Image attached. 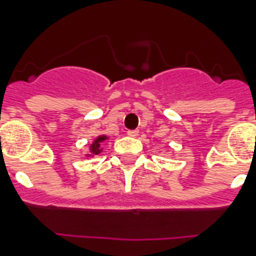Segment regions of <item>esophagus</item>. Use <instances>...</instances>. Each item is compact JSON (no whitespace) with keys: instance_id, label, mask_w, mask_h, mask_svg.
Instances as JSON below:
<instances>
[{"instance_id":"1","label":"esophagus","mask_w":256,"mask_h":256,"mask_svg":"<svg viewBox=\"0 0 256 256\" xmlns=\"http://www.w3.org/2000/svg\"><path fill=\"white\" fill-rule=\"evenodd\" d=\"M138 130H128V136H132V138H136V136H138Z\"/></svg>"}]
</instances>
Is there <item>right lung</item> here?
I'll use <instances>...</instances> for the list:
<instances>
[{
    "mask_svg": "<svg viewBox=\"0 0 256 256\" xmlns=\"http://www.w3.org/2000/svg\"><path fill=\"white\" fill-rule=\"evenodd\" d=\"M110 136H106V134H100V136H96L94 140H92V142L90 144H88V150L86 152L85 154V158H92V156H98V154H100V152H104V144L106 142V140H108Z\"/></svg>",
    "mask_w": 256,
    "mask_h": 256,
    "instance_id": "add662e5",
    "label": "right lung"
}]
</instances>
